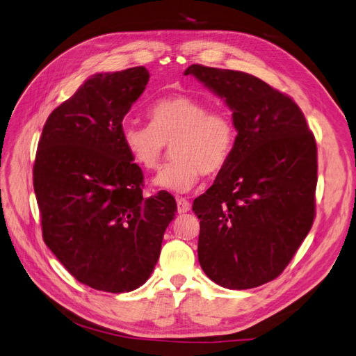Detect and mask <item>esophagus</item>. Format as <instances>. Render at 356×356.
I'll use <instances>...</instances> for the list:
<instances>
[{"instance_id":"obj_1","label":"esophagus","mask_w":356,"mask_h":356,"mask_svg":"<svg viewBox=\"0 0 356 356\" xmlns=\"http://www.w3.org/2000/svg\"><path fill=\"white\" fill-rule=\"evenodd\" d=\"M177 207H178V212L179 213H186L191 209V204L186 197H178L177 199Z\"/></svg>"}]
</instances>
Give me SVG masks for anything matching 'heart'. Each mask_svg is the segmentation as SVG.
<instances>
[{
	"label": "heart",
	"instance_id": "obj_1",
	"mask_svg": "<svg viewBox=\"0 0 356 356\" xmlns=\"http://www.w3.org/2000/svg\"><path fill=\"white\" fill-rule=\"evenodd\" d=\"M148 126L124 124L122 143L134 163L157 170L168 147L174 145V161L154 178V186L187 193L200 177L220 172L233 153L236 126L229 113L209 110V105L187 95L161 98L147 111Z\"/></svg>",
	"mask_w": 356,
	"mask_h": 356
}]
</instances>
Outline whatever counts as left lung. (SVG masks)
Here are the masks:
<instances>
[{"mask_svg":"<svg viewBox=\"0 0 356 356\" xmlns=\"http://www.w3.org/2000/svg\"><path fill=\"white\" fill-rule=\"evenodd\" d=\"M233 111L236 144L213 184L193 202L200 220L199 263L224 288L273 281L315 218V136L288 95L251 74L191 65Z\"/></svg>","mask_w":356,"mask_h":356,"instance_id":"left-lung-1","label":"left lung"}]
</instances>
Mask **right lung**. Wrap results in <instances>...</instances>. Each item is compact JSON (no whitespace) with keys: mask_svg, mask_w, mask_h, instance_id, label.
Here are the masks:
<instances>
[{"mask_svg":"<svg viewBox=\"0 0 356 356\" xmlns=\"http://www.w3.org/2000/svg\"><path fill=\"white\" fill-rule=\"evenodd\" d=\"M144 67L99 72L49 115L34 165L42 239L79 282L129 293L147 282L177 202L144 197L122 122L145 90Z\"/></svg>","mask_w":356,"mask_h":356,"instance_id":"obj_1","label":"right lung"}]
</instances>
